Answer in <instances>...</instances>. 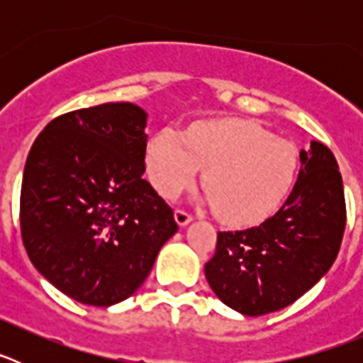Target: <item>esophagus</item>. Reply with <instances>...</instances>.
I'll use <instances>...</instances> for the list:
<instances>
[{
	"label": "esophagus",
	"instance_id": "34e87169",
	"mask_svg": "<svg viewBox=\"0 0 363 363\" xmlns=\"http://www.w3.org/2000/svg\"><path fill=\"white\" fill-rule=\"evenodd\" d=\"M174 218H176V221H178V225H179V227L187 225L189 221L192 220V216H191V214H189L185 209H176V211H174Z\"/></svg>",
	"mask_w": 363,
	"mask_h": 363
}]
</instances>
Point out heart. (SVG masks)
<instances>
[{
	"label": "heart",
	"instance_id": "b5f03b06",
	"mask_svg": "<svg viewBox=\"0 0 363 363\" xmlns=\"http://www.w3.org/2000/svg\"><path fill=\"white\" fill-rule=\"evenodd\" d=\"M296 149L255 121L214 120L178 134L162 129L147 147V172L156 191L174 198L203 169L205 201L230 225L265 220L293 184Z\"/></svg>",
	"mask_w": 363,
	"mask_h": 363
}]
</instances>
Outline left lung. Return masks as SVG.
Wrapping results in <instances>:
<instances>
[{
    "label": "left lung",
    "instance_id": "left-lung-1",
    "mask_svg": "<svg viewBox=\"0 0 363 363\" xmlns=\"http://www.w3.org/2000/svg\"><path fill=\"white\" fill-rule=\"evenodd\" d=\"M296 184L258 227L218 233L205 278L225 306L245 316L291 306L331 269L345 229V196L335 154L311 142Z\"/></svg>",
    "mask_w": 363,
    "mask_h": 363
}]
</instances>
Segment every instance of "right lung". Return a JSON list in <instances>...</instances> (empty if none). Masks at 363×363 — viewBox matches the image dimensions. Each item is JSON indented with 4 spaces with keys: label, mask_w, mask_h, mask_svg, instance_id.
Masks as SVG:
<instances>
[{
    "label": "right lung",
    "mask_w": 363,
    "mask_h": 363,
    "mask_svg": "<svg viewBox=\"0 0 363 363\" xmlns=\"http://www.w3.org/2000/svg\"><path fill=\"white\" fill-rule=\"evenodd\" d=\"M145 121L127 101L67 112L41 130L25 163V251L56 289L86 306L129 298L178 230L143 179Z\"/></svg>",
    "instance_id": "right-lung-1"
}]
</instances>
